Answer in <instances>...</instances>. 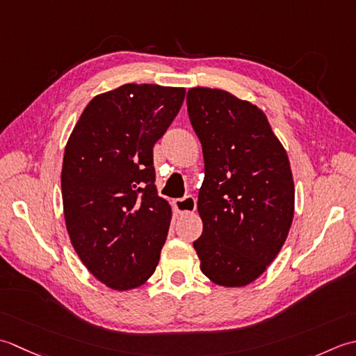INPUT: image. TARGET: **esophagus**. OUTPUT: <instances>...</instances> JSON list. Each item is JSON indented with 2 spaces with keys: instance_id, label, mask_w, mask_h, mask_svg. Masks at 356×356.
<instances>
[{
  "instance_id": "34e87169",
  "label": "esophagus",
  "mask_w": 356,
  "mask_h": 356,
  "mask_svg": "<svg viewBox=\"0 0 356 356\" xmlns=\"http://www.w3.org/2000/svg\"><path fill=\"white\" fill-rule=\"evenodd\" d=\"M173 207H175L177 212L181 215L193 213L195 209H197V201H195V198L191 197V195H187V197H184V198L173 201Z\"/></svg>"
}]
</instances>
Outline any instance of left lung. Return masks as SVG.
Wrapping results in <instances>:
<instances>
[{
    "label": "left lung",
    "mask_w": 356,
    "mask_h": 356,
    "mask_svg": "<svg viewBox=\"0 0 356 356\" xmlns=\"http://www.w3.org/2000/svg\"><path fill=\"white\" fill-rule=\"evenodd\" d=\"M204 155L198 195L202 234L193 243L201 272L222 287H244L277 258L295 212L287 152L264 112L209 87L187 92Z\"/></svg>",
    "instance_id": "left-lung-1"
}]
</instances>
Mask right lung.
Segmentation results:
<instances>
[{
	"instance_id": "obj_1",
	"label": "right lung",
	"mask_w": 356,
	"mask_h": 356,
	"mask_svg": "<svg viewBox=\"0 0 356 356\" xmlns=\"http://www.w3.org/2000/svg\"><path fill=\"white\" fill-rule=\"evenodd\" d=\"M184 87L124 84L99 93L76 121L61 170L66 229L76 255L113 290L154 275L172 209L158 197L154 146L183 106Z\"/></svg>"
}]
</instances>
